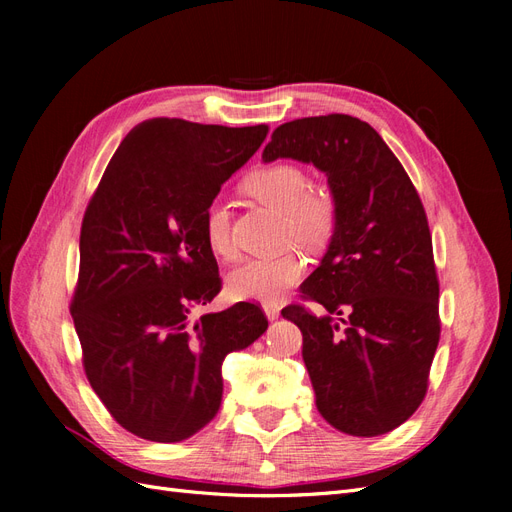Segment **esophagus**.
Listing matches in <instances>:
<instances>
[{
	"mask_svg": "<svg viewBox=\"0 0 512 512\" xmlns=\"http://www.w3.org/2000/svg\"><path fill=\"white\" fill-rule=\"evenodd\" d=\"M262 309H265V314H267L269 320L280 318V307H277L275 303H265V305H262Z\"/></svg>",
	"mask_w": 512,
	"mask_h": 512,
	"instance_id": "34e87169",
	"label": "esophagus"
}]
</instances>
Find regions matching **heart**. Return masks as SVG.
<instances>
[{"mask_svg": "<svg viewBox=\"0 0 512 512\" xmlns=\"http://www.w3.org/2000/svg\"><path fill=\"white\" fill-rule=\"evenodd\" d=\"M307 170L292 162H271L254 168L243 188L260 203L286 213L288 232L307 247L327 245L337 226V203L331 190L309 188ZM203 235L209 250L230 260L235 243L230 235V213L222 200H213L203 213ZM303 275V260L292 254L245 260L228 275V292L235 299L260 303L280 301Z\"/></svg>", "mask_w": 512, "mask_h": 512, "instance_id": "obj_1", "label": "heart"}]
</instances>
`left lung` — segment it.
I'll use <instances>...</instances> for the list:
<instances>
[{"mask_svg":"<svg viewBox=\"0 0 512 512\" xmlns=\"http://www.w3.org/2000/svg\"><path fill=\"white\" fill-rule=\"evenodd\" d=\"M265 162H312L329 177L337 226L301 299L282 316L303 333V361L324 421L382 436L416 412L440 342V282L414 183L369 123L342 115L282 123Z\"/></svg>","mask_w":512,"mask_h":512,"instance_id":"obj_1","label":"left lung"}]
</instances>
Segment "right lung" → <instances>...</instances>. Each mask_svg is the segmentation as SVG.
<instances>
[{"instance_id": "right-lung-1", "label": "right lung", "mask_w": 512, "mask_h": 512, "mask_svg": "<svg viewBox=\"0 0 512 512\" xmlns=\"http://www.w3.org/2000/svg\"><path fill=\"white\" fill-rule=\"evenodd\" d=\"M267 126L156 117L123 138L81 224L70 301L85 376L134 436L181 442L222 404V363L267 331L258 303L190 318L222 290L203 213Z\"/></svg>"}]
</instances>
